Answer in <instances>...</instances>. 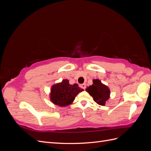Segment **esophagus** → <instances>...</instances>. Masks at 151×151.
<instances>
[{"label": "esophagus", "instance_id": "1", "mask_svg": "<svg viewBox=\"0 0 151 151\" xmlns=\"http://www.w3.org/2000/svg\"><path fill=\"white\" fill-rule=\"evenodd\" d=\"M81 87L82 88H83V89H86V84H81Z\"/></svg>", "mask_w": 151, "mask_h": 151}]
</instances>
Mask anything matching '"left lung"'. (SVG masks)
Listing matches in <instances>:
<instances>
[{"label":"left lung","instance_id":"left-lung-1","mask_svg":"<svg viewBox=\"0 0 151 151\" xmlns=\"http://www.w3.org/2000/svg\"><path fill=\"white\" fill-rule=\"evenodd\" d=\"M86 90L93 97L94 101L101 106L105 105L110 94L109 89L99 79H94L93 84L88 87Z\"/></svg>","mask_w":151,"mask_h":151}]
</instances>
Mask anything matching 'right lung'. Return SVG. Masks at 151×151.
Returning <instances> with one entry per match:
<instances>
[{"label": "right lung", "mask_w": 151, "mask_h": 151, "mask_svg": "<svg viewBox=\"0 0 151 151\" xmlns=\"http://www.w3.org/2000/svg\"><path fill=\"white\" fill-rule=\"evenodd\" d=\"M77 84L71 85L67 79L52 86L50 93V100L59 106H65L70 104L79 93L83 91Z\"/></svg>", "instance_id": "1"}]
</instances>
